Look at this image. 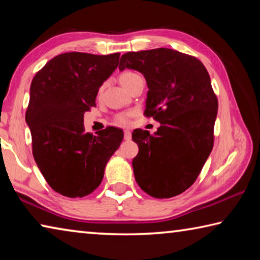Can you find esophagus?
Wrapping results in <instances>:
<instances>
[{"mask_svg":"<svg viewBox=\"0 0 260 260\" xmlns=\"http://www.w3.org/2000/svg\"><path fill=\"white\" fill-rule=\"evenodd\" d=\"M124 138H125L126 141H128V140L132 139V133H131L129 131H125L124 132Z\"/></svg>","mask_w":260,"mask_h":260,"instance_id":"esophagus-1","label":"esophagus"}]
</instances>
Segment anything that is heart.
<instances>
[{"instance_id": "heart-1", "label": "heart", "mask_w": 260, "mask_h": 260, "mask_svg": "<svg viewBox=\"0 0 260 260\" xmlns=\"http://www.w3.org/2000/svg\"><path fill=\"white\" fill-rule=\"evenodd\" d=\"M138 74L134 73V72H131V71H125L120 74L119 77V81L124 88H126L128 86V83L132 81V79L135 78ZM134 112L131 111V112H124V113H120L118 114L116 117V120L117 122H119L121 125H128L129 121H131V117L133 116Z\"/></svg>"}]
</instances>
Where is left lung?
<instances>
[{"label":"left lung","mask_w":260,"mask_h":260,"mask_svg":"<svg viewBox=\"0 0 260 260\" xmlns=\"http://www.w3.org/2000/svg\"><path fill=\"white\" fill-rule=\"evenodd\" d=\"M126 68L146 78L144 116L160 122L155 134L132 133L135 180L155 199L174 197L196 181L212 151L218 100L210 76L196 57L169 48L126 52L119 70Z\"/></svg>","instance_id":"left-lung-1"}]
</instances>
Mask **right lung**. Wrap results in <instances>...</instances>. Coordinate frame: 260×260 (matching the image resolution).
<instances>
[{
	"label": "right lung",
	"instance_id": "add662e5",
	"mask_svg": "<svg viewBox=\"0 0 260 260\" xmlns=\"http://www.w3.org/2000/svg\"><path fill=\"white\" fill-rule=\"evenodd\" d=\"M119 56L65 52L48 61L30 83L25 119L33 157L60 195L76 199L93 192L124 138L117 127L93 135L83 126V114L96 105L99 88L117 69Z\"/></svg>",
	"mask_w": 260,
	"mask_h": 260
}]
</instances>
